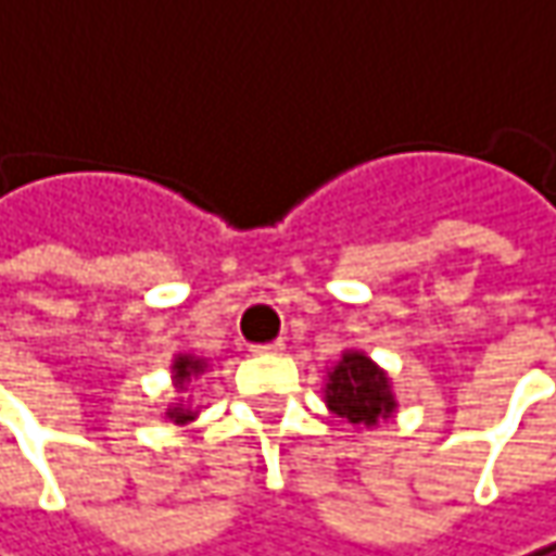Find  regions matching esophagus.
Segmentation results:
<instances>
[{"label":"esophagus","instance_id":"obj_1","mask_svg":"<svg viewBox=\"0 0 556 556\" xmlns=\"http://www.w3.org/2000/svg\"><path fill=\"white\" fill-rule=\"evenodd\" d=\"M285 351V341H271V344H256L253 354H281Z\"/></svg>","mask_w":556,"mask_h":556}]
</instances>
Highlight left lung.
<instances>
[{"instance_id":"left-lung-1","label":"left lung","mask_w":556,"mask_h":556,"mask_svg":"<svg viewBox=\"0 0 556 556\" xmlns=\"http://www.w3.org/2000/svg\"><path fill=\"white\" fill-rule=\"evenodd\" d=\"M323 402L332 415L344 417L351 427L367 430H374L399 412L392 377L361 348H344L341 357L326 370Z\"/></svg>"}]
</instances>
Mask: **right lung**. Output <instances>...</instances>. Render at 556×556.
Returning <instances> with one entry per match:
<instances>
[{"instance_id": "obj_1", "label": "right lung", "mask_w": 556, "mask_h": 556, "mask_svg": "<svg viewBox=\"0 0 556 556\" xmlns=\"http://www.w3.org/2000/svg\"><path fill=\"white\" fill-rule=\"evenodd\" d=\"M208 370H212L208 357H199V354H189V351L174 354V361H170V386H174L177 399H174L170 405H164V412H161L164 420L182 427V424H189V420L199 417V408L192 405V399H186V392H189V386H192L195 379H202Z\"/></svg>"}]
</instances>
